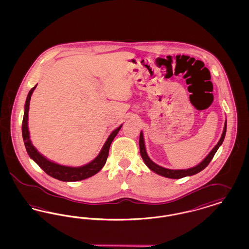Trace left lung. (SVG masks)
Instances as JSON below:
<instances>
[{"mask_svg":"<svg viewBox=\"0 0 249 249\" xmlns=\"http://www.w3.org/2000/svg\"><path fill=\"white\" fill-rule=\"evenodd\" d=\"M226 130H227V120L225 121V125H224V130H223V133L221 135L220 140L216 143V145L213 147V149L211 150V152L206 156V158L201 161V163H199L198 165L195 167H192L190 169H186V170H171V169H166L161 166L156 164L153 162L148 155L146 153L145 150V145H144V141H143V135L142 132H140V137H139V146H140V154L142 157L143 162L145 163V165L147 166L151 171H153L156 174L164 177L167 178H173V179H179V178H185V177H190L193 175H196L198 173H200L202 171L204 168H206L207 165L210 163V161L212 160L213 156L215 154V152L217 151L218 147L222 144V142L224 141L225 138Z\"/></svg>","mask_w":249,"mask_h":249,"instance_id":"1","label":"left lung"}]
</instances>
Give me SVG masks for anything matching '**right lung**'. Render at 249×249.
Listing matches in <instances>:
<instances>
[{"instance_id": "obj_1", "label": "right lung", "mask_w": 249, "mask_h": 249, "mask_svg": "<svg viewBox=\"0 0 249 249\" xmlns=\"http://www.w3.org/2000/svg\"><path fill=\"white\" fill-rule=\"evenodd\" d=\"M36 86L30 90L27 97V100L25 103L23 120H22V137H23L25 147L28 154L31 157V159H33L36 163L40 166V168L43 171H45L46 174H48V176H50L51 178H56L60 181L75 182V181H80L94 176L98 172H100L106 164L111 142H113L114 138L117 136L122 125L112 131L107 142L104 144L101 152L89 163L80 166V167H70V166L60 165L53 161H50L43 155L40 154L36 147L33 145L30 139V132L28 129V116H29L28 113H29V107H30V101H31V96L33 94L34 90L36 89Z\"/></svg>"}]
</instances>
